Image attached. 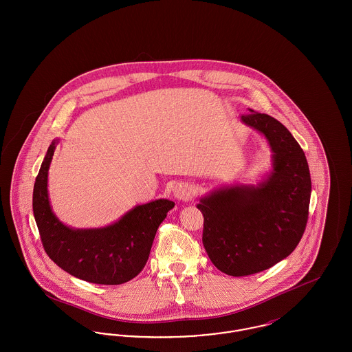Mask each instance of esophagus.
<instances>
[{"instance_id": "1", "label": "esophagus", "mask_w": 352, "mask_h": 352, "mask_svg": "<svg viewBox=\"0 0 352 352\" xmlns=\"http://www.w3.org/2000/svg\"><path fill=\"white\" fill-rule=\"evenodd\" d=\"M173 194L178 201H187L191 197V187L186 182H178L173 187Z\"/></svg>"}]
</instances>
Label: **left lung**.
<instances>
[{
  "label": "left lung",
  "instance_id": "obj_1",
  "mask_svg": "<svg viewBox=\"0 0 352 352\" xmlns=\"http://www.w3.org/2000/svg\"><path fill=\"white\" fill-rule=\"evenodd\" d=\"M251 111L241 121L265 135L273 170L257 186L212 191L197 206L203 245L217 268L234 277L269 269L296 250L309 218L311 179L305 153L276 118Z\"/></svg>",
  "mask_w": 352,
  "mask_h": 352
}]
</instances>
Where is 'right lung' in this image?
I'll use <instances>...</instances> for the list:
<instances>
[{"instance_id":"1","label":"right lung","mask_w":352,"mask_h":352,"mask_svg":"<svg viewBox=\"0 0 352 352\" xmlns=\"http://www.w3.org/2000/svg\"><path fill=\"white\" fill-rule=\"evenodd\" d=\"M56 144L58 140L51 142L34 184V218L45 251L59 268L84 281L100 285L131 281L145 267L155 232L174 201L158 199L135 206L102 228H69L54 215L47 192Z\"/></svg>"}]
</instances>
